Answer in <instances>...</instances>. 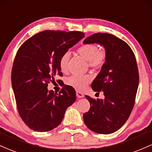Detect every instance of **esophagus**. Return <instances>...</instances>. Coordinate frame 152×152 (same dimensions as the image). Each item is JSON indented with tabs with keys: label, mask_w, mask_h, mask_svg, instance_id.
Instances as JSON below:
<instances>
[{
	"label": "esophagus",
	"mask_w": 152,
	"mask_h": 152,
	"mask_svg": "<svg viewBox=\"0 0 152 152\" xmlns=\"http://www.w3.org/2000/svg\"><path fill=\"white\" fill-rule=\"evenodd\" d=\"M76 95H77V97L78 98H82L84 97V95H83V93H81V92H79V91H77L76 92Z\"/></svg>",
	"instance_id": "esophagus-1"
}]
</instances>
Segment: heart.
Wrapping results in <instances>:
<instances>
[{
	"instance_id": "obj_1",
	"label": "heart",
	"mask_w": 152,
	"mask_h": 152,
	"mask_svg": "<svg viewBox=\"0 0 152 152\" xmlns=\"http://www.w3.org/2000/svg\"><path fill=\"white\" fill-rule=\"evenodd\" d=\"M98 47L93 44H87L81 46L77 50V54L80 57L88 61L90 67H100L105 62L106 54L104 51H98ZM69 60V54H64L59 59V67L62 72H66L68 69V63ZM91 81V77L88 75H75L67 79V85L77 90H83L87 88Z\"/></svg>"
}]
</instances>
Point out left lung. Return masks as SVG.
I'll use <instances>...</instances> for the list:
<instances>
[{"mask_svg":"<svg viewBox=\"0 0 152 152\" xmlns=\"http://www.w3.org/2000/svg\"><path fill=\"white\" fill-rule=\"evenodd\" d=\"M83 44H99L106 54L91 85L95 92L103 91L105 98L95 100L86 95L90 108L83 114V120L95 133L112 134L123 126L134 108L139 81L135 55L124 41L110 34H95Z\"/></svg>","mask_w":152,"mask_h":152,"instance_id":"1","label":"left lung"}]
</instances>
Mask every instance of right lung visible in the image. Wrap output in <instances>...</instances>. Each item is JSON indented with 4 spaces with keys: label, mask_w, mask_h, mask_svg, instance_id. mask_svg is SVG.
<instances>
[{
    "label": "right lung",
    "mask_w": 152,
    "mask_h": 152,
    "mask_svg": "<svg viewBox=\"0 0 152 152\" xmlns=\"http://www.w3.org/2000/svg\"><path fill=\"white\" fill-rule=\"evenodd\" d=\"M84 37L80 31H44L26 41L17 52L12 87L20 116L32 130L45 132L57 127L76 100L72 87L64 85L57 93L47 86L56 75H62L61 57Z\"/></svg>",
    "instance_id": "add662e5"
}]
</instances>
